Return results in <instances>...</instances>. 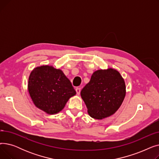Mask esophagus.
<instances>
[{
    "label": "esophagus",
    "instance_id": "obj_1",
    "mask_svg": "<svg viewBox=\"0 0 159 159\" xmlns=\"http://www.w3.org/2000/svg\"><path fill=\"white\" fill-rule=\"evenodd\" d=\"M76 92H77V95H79L80 94V88H76Z\"/></svg>",
    "mask_w": 159,
    "mask_h": 159
}]
</instances>
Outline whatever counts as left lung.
<instances>
[{
	"instance_id": "obj_1",
	"label": "left lung",
	"mask_w": 159,
	"mask_h": 159,
	"mask_svg": "<svg viewBox=\"0 0 159 159\" xmlns=\"http://www.w3.org/2000/svg\"><path fill=\"white\" fill-rule=\"evenodd\" d=\"M80 95L90 116L102 119L119 110L126 95V84L116 70H98L91 75Z\"/></svg>"
}]
</instances>
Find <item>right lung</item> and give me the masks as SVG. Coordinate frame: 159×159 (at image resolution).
Masks as SVG:
<instances>
[{
	"mask_svg": "<svg viewBox=\"0 0 159 159\" xmlns=\"http://www.w3.org/2000/svg\"><path fill=\"white\" fill-rule=\"evenodd\" d=\"M28 91L36 107L49 115L60 112L76 91L62 70L52 66L33 69L28 79Z\"/></svg>",
	"mask_w": 159,
	"mask_h": 159,
	"instance_id": "obj_1",
	"label": "right lung"
}]
</instances>
